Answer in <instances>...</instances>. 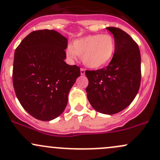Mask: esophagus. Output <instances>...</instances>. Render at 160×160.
<instances>
[{"instance_id": "34e87169", "label": "esophagus", "mask_w": 160, "mask_h": 160, "mask_svg": "<svg viewBox=\"0 0 160 160\" xmlns=\"http://www.w3.org/2000/svg\"><path fill=\"white\" fill-rule=\"evenodd\" d=\"M80 74L81 75L85 74V69H83V68H81V69H80Z\"/></svg>"}]
</instances>
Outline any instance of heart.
<instances>
[{"label": "heart", "instance_id": "b5f03b06", "mask_svg": "<svg viewBox=\"0 0 160 160\" xmlns=\"http://www.w3.org/2000/svg\"><path fill=\"white\" fill-rule=\"evenodd\" d=\"M116 42L112 35L93 34L77 38L68 45L67 56L70 59L82 58L83 64L92 69L103 68L109 64L115 55Z\"/></svg>", "mask_w": 160, "mask_h": 160}]
</instances>
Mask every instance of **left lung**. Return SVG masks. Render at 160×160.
<instances>
[{"label":"left lung","mask_w":160,"mask_h":160,"mask_svg":"<svg viewBox=\"0 0 160 160\" xmlns=\"http://www.w3.org/2000/svg\"><path fill=\"white\" fill-rule=\"evenodd\" d=\"M116 42L113 58L106 68L87 71V99L96 111L106 115L120 112L132 102L140 89V52L138 44L122 29L107 27Z\"/></svg>","instance_id":"obj_1"}]
</instances>
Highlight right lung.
Segmentation results:
<instances>
[{
  "label": "right lung",
  "instance_id": "1",
  "mask_svg": "<svg viewBox=\"0 0 160 160\" xmlns=\"http://www.w3.org/2000/svg\"><path fill=\"white\" fill-rule=\"evenodd\" d=\"M68 38L57 31H33L14 53L13 84L17 99L29 115L51 121L63 113L80 68L64 61Z\"/></svg>",
  "mask_w": 160,
  "mask_h": 160
}]
</instances>
